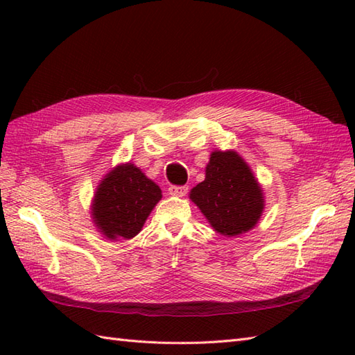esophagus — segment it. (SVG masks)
<instances>
[{"label":"esophagus","instance_id":"1","mask_svg":"<svg viewBox=\"0 0 355 355\" xmlns=\"http://www.w3.org/2000/svg\"><path fill=\"white\" fill-rule=\"evenodd\" d=\"M187 189H189V187H187V186H171L169 187V193L171 195H175V197H183V195L187 193Z\"/></svg>","mask_w":355,"mask_h":355}]
</instances>
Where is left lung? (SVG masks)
<instances>
[{
    "mask_svg": "<svg viewBox=\"0 0 355 355\" xmlns=\"http://www.w3.org/2000/svg\"><path fill=\"white\" fill-rule=\"evenodd\" d=\"M191 200L210 225L224 236L248 232L263 209L262 191L250 168L233 150H215L206 168V178L191 191Z\"/></svg>",
    "mask_w": 355,
    "mask_h": 355,
    "instance_id": "left-lung-1",
    "label": "left lung"
}]
</instances>
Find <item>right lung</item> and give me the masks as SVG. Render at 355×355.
Listing matches in <instances>:
<instances>
[{
  "label": "right lung",
  "mask_w": 355,
  "mask_h": 355,
  "mask_svg": "<svg viewBox=\"0 0 355 355\" xmlns=\"http://www.w3.org/2000/svg\"><path fill=\"white\" fill-rule=\"evenodd\" d=\"M160 200V187L143 175L139 168L131 163L117 166L96 192L94 223L110 239H131L141 230Z\"/></svg>",
  "instance_id": "obj_1"
}]
</instances>
